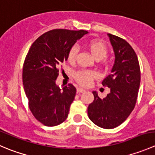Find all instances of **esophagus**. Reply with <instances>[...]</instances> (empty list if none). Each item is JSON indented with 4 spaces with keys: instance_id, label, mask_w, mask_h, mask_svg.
Returning a JSON list of instances; mask_svg holds the SVG:
<instances>
[{
    "instance_id": "esophagus-1",
    "label": "esophagus",
    "mask_w": 155,
    "mask_h": 155,
    "mask_svg": "<svg viewBox=\"0 0 155 155\" xmlns=\"http://www.w3.org/2000/svg\"><path fill=\"white\" fill-rule=\"evenodd\" d=\"M77 93H82V92H85V90L84 89V88H77Z\"/></svg>"
}]
</instances>
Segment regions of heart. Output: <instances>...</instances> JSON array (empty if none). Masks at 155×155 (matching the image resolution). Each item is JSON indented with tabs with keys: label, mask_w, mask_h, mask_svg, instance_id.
<instances>
[{
	"label": "heart",
	"mask_w": 155,
	"mask_h": 155,
	"mask_svg": "<svg viewBox=\"0 0 155 155\" xmlns=\"http://www.w3.org/2000/svg\"><path fill=\"white\" fill-rule=\"evenodd\" d=\"M87 48L89 51L91 56L96 61H101L104 59L107 54V48L101 41L97 40H92L87 44ZM78 54V48L76 47H73L69 51L67 59L70 62L73 63L76 60ZM95 76V73L93 71L89 70H80L75 73L74 77L78 83L82 85H88L91 82L93 78Z\"/></svg>",
	"instance_id": "heart-1"
}]
</instances>
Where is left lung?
Masks as SVG:
<instances>
[{"label": "left lung", "mask_w": 155, "mask_h": 155, "mask_svg": "<svg viewBox=\"0 0 155 155\" xmlns=\"http://www.w3.org/2000/svg\"><path fill=\"white\" fill-rule=\"evenodd\" d=\"M114 49L115 61L111 73L103 81L110 88L104 98L92 91L94 101L88 107L89 119L97 127L114 129L124 122L136 105L140 85L139 61L133 48L118 36L107 34Z\"/></svg>", "instance_id": "left-lung-1"}]
</instances>
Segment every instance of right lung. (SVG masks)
Here are the masks:
<instances>
[{
  "label": "right lung",
  "instance_id": "1",
  "mask_svg": "<svg viewBox=\"0 0 155 155\" xmlns=\"http://www.w3.org/2000/svg\"><path fill=\"white\" fill-rule=\"evenodd\" d=\"M85 30L54 29L34 41L25 57L22 83L28 106L35 117L47 127L67 119L76 89L72 84L57 85L59 69L67 61L69 51L85 34Z\"/></svg>",
  "mask_w": 155,
  "mask_h": 155
}]
</instances>
